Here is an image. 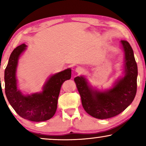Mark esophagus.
<instances>
[{
	"label": "esophagus",
	"instance_id": "1",
	"mask_svg": "<svg viewBox=\"0 0 146 146\" xmlns=\"http://www.w3.org/2000/svg\"><path fill=\"white\" fill-rule=\"evenodd\" d=\"M75 71L77 73L81 74V73H83L84 71V69H83L82 67H80V66H78L77 68H76Z\"/></svg>",
	"mask_w": 146,
	"mask_h": 146
}]
</instances>
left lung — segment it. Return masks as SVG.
I'll use <instances>...</instances> for the list:
<instances>
[{"label": "left lung", "instance_id": "obj_1", "mask_svg": "<svg viewBox=\"0 0 146 146\" xmlns=\"http://www.w3.org/2000/svg\"><path fill=\"white\" fill-rule=\"evenodd\" d=\"M123 51V76L119 78L113 86L100 90L90 85L84 76H77L74 82L80 95L85 111L98 119L114 117L126 109L136 94L137 66L133 51L126 40H121Z\"/></svg>", "mask_w": 146, "mask_h": 146}]
</instances>
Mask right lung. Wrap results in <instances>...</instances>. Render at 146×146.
Returning a JSON list of instances; mask_svg holds the SVG:
<instances>
[{
	"label": "right lung",
	"instance_id": "add662e5",
	"mask_svg": "<svg viewBox=\"0 0 146 146\" xmlns=\"http://www.w3.org/2000/svg\"><path fill=\"white\" fill-rule=\"evenodd\" d=\"M27 47L25 44L19 46L10 56L5 71V94L10 104L21 117L33 121H46L55 114L61 86L65 80L70 79L71 69L50 76L42 92L25 95L18 89L17 70L19 58Z\"/></svg>",
	"mask_w": 146,
	"mask_h": 146
}]
</instances>
